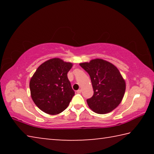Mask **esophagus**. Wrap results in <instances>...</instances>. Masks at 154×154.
<instances>
[{"label":"esophagus","instance_id":"obj_1","mask_svg":"<svg viewBox=\"0 0 154 154\" xmlns=\"http://www.w3.org/2000/svg\"><path fill=\"white\" fill-rule=\"evenodd\" d=\"M81 92H82V90H81V89L78 90L77 91V93H78V94H80Z\"/></svg>","mask_w":154,"mask_h":154}]
</instances>
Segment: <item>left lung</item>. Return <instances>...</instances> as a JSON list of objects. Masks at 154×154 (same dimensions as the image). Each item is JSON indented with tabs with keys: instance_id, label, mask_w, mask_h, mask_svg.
<instances>
[{
	"instance_id": "obj_1",
	"label": "left lung",
	"mask_w": 154,
	"mask_h": 154,
	"mask_svg": "<svg viewBox=\"0 0 154 154\" xmlns=\"http://www.w3.org/2000/svg\"><path fill=\"white\" fill-rule=\"evenodd\" d=\"M89 74L94 94L87 99L88 105L98 114L109 113L120 104L126 90V83L117 67L102 59L79 64Z\"/></svg>"
}]
</instances>
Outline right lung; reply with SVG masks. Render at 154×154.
<instances>
[{"label":"right lung","mask_w":154,"mask_h":154,"mask_svg":"<svg viewBox=\"0 0 154 154\" xmlns=\"http://www.w3.org/2000/svg\"><path fill=\"white\" fill-rule=\"evenodd\" d=\"M72 63L52 58L41 64L30 82L31 97L41 111L50 115L67 108L75 92L67 77Z\"/></svg>","instance_id":"1"}]
</instances>
